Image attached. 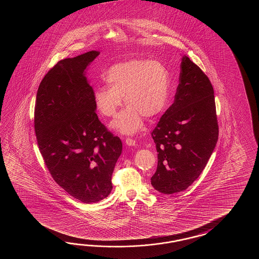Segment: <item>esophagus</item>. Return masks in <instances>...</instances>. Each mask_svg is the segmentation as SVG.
<instances>
[{
	"label": "esophagus",
	"instance_id": "1",
	"mask_svg": "<svg viewBox=\"0 0 259 259\" xmlns=\"http://www.w3.org/2000/svg\"><path fill=\"white\" fill-rule=\"evenodd\" d=\"M125 143H127L128 146H135L136 145V141L135 140H133L132 138H127L126 139V141H125Z\"/></svg>",
	"mask_w": 259,
	"mask_h": 259
}]
</instances>
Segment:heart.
Segmentation results:
<instances>
[{"instance_id":"1","label":"heart","mask_w":259,"mask_h":259,"mask_svg":"<svg viewBox=\"0 0 259 259\" xmlns=\"http://www.w3.org/2000/svg\"><path fill=\"white\" fill-rule=\"evenodd\" d=\"M108 87L94 93V105L105 117H115L127 105L112 126L123 133H134L143 126V118H154L165 109L170 94V76L161 62L132 59L111 66L105 72Z\"/></svg>"}]
</instances>
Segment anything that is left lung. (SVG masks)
<instances>
[{
	"mask_svg": "<svg viewBox=\"0 0 259 259\" xmlns=\"http://www.w3.org/2000/svg\"><path fill=\"white\" fill-rule=\"evenodd\" d=\"M152 137L158 153L152 185L165 194L186 190L204 170L219 139L214 89L186 55L175 101L161 116Z\"/></svg>",
	"mask_w": 259,
	"mask_h": 259,
	"instance_id": "left-lung-1",
	"label": "left lung"
}]
</instances>
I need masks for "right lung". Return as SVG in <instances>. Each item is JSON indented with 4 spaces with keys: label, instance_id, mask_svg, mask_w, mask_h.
Here are the masks:
<instances>
[{
    "label": "right lung",
    "instance_id": "right-lung-1",
    "mask_svg": "<svg viewBox=\"0 0 259 259\" xmlns=\"http://www.w3.org/2000/svg\"><path fill=\"white\" fill-rule=\"evenodd\" d=\"M91 51L59 61L39 84L34 128L44 163L55 182L85 204L109 195L121 140L100 121L94 89L85 77L99 55Z\"/></svg>",
    "mask_w": 259,
    "mask_h": 259
}]
</instances>
